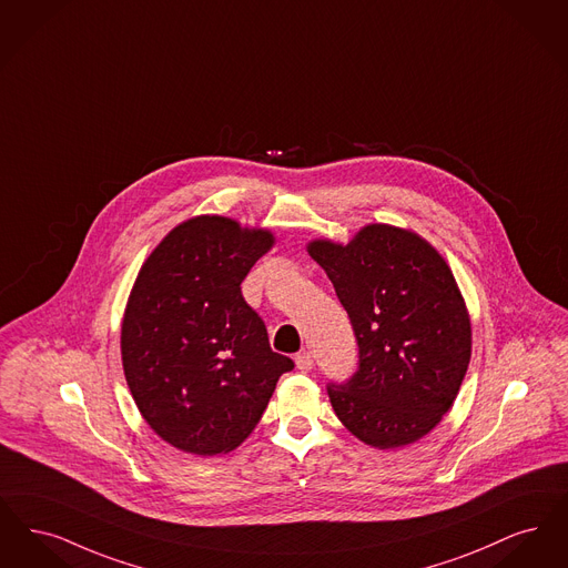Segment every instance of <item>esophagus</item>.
I'll list each match as a JSON object with an SVG mask.
<instances>
[{
    "instance_id": "obj_1",
    "label": "esophagus",
    "mask_w": 568,
    "mask_h": 568,
    "mask_svg": "<svg viewBox=\"0 0 568 568\" xmlns=\"http://www.w3.org/2000/svg\"><path fill=\"white\" fill-rule=\"evenodd\" d=\"M295 363L296 369H301L303 373L314 369V356H312L307 349H303V352H298V354H296Z\"/></svg>"
}]
</instances>
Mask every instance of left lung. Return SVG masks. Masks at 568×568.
<instances>
[{
	"instance_id": "left-lung-1",
	"label": "left lung",
	"mask_w": 568,
	"mask_h": 568,
	"mask_svg": "<svg viewBox=\"0 0 568 568\" xmlns=\"http://www.w3.org/2000/svg\"><path fill=\"white\" fill-rule=\"evenodd\" d=\"M352 322L358 367L326 384L361 442L414 444L449 412L470 361V322L442 254L416 233L369 224L347 246L312 242Z\"/></svg>"
}]
</instances>
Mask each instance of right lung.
I'll list each match as a JSON object with an SVG mask.
<instances>
[{
	"mask_svg": "<svg viewBox=\"0 0 568 568\" xmlns=\"http://www.w3.org/2000/svg\"><path fill=\"white\" fill-rule=\"evenodd\" d=\"M272 244L270 231L199 216L175 226L135 280L121 333L124 377L150 428L178 449L237 447L295 367L270 347L242 295Z\"/></svg>",
	"mask_w": 568,
	"mask_h": 568,
	"instance_id": "obj_1",
	"label": "right lung"
}]
</instances>
